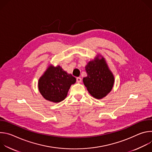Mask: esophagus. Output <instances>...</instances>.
<instances>
[{"instance_id":"esophagus-1","label":"esophagus","mask_w":152,"mask_h":152,"mask_svg":"<svg viewBox=\"0 0 152 152\" xmlns=\"http://www.w3.org/2000/svg\"><path fill=\"white\" fill-rule=\"evenodd\" d=\"M76 81H77V82H78V83L81 82L82 79H81L80 77H77V78H76Z\"/></svg>"}]
</instances>
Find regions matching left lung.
<instances>
[{
	"mask_svg": "<svg viewBox=\"0 0 152 152\" xmlns=\"http://www.w3.org/2000/svg\"><path fill=\"white\" fill-rule=\"evenodd\" d=\"M99 56L101 57L100 59ZM85 70L87 76L83 78V82L93 97L102 99L112 90L114 76L103 56L98 55L94 60L88 62Z\"/></svg>",
	"mask_w": 152,
	"mask_h": 152,
	"instance_id": "1",
	"label": "left lung"
}]
</instances>
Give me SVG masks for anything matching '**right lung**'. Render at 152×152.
I'll return each mask as SVG.
<instances>
[{
	"instance_id": "obj_1",
	"label": "right lung",
	"mask_w": 152,
	"mask_h": 152,
	"mask_svg": "<svg viewBox=\"0 0 152 152\" xmlns=\"http://www.w3.org/2000/svg\"><path fill=\"white\" fill-rule=\"evenodd\" d=\"M76 81L59 66L52 65L46 69L38 80L39 93L46 100L58 103L65 99L72 84Z\"/></svg>"
}]
</instances>
